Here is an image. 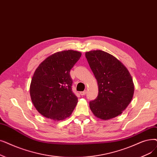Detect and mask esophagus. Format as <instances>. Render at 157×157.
<instances>
[{
	"label": "esophagus",
	"mask_w": 157,
	"mask_h": 157,
	"mask_svg": "<svg viewBox=\"0 0 157 157\" xmlns=\"http://www.w3.org/2000/svg\"><path fill=\"white\" fill-rule=\"evenodd\" d=\"M86 94V90H85V91H83V92H80V94H81V95H85Z\"/></svg>",
	"instance_id": "34e87169"
}]
</instances>
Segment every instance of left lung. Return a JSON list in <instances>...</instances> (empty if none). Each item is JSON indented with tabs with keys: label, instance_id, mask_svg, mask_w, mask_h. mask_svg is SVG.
Listing matches in <instances>:
<instances>
[{
	"label": "left lung",
	"instance_id": "obj_1",
	"mask_svg": "<svg viewBox=\"0 0 157 157\" xmlns=\"http://www.w3.org/2000/svg\"><path fill=\"white\" fill-rule=\"evenodd\" d=\"M85 56L98 84V95L90 102L95 117L108 120L122 113L133 98L134 85L127 68L112 54L96 50Z\"/></svg>",
	"mask_w": 157,
	"mask_h": 157
}]
</instances>
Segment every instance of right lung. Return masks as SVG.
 I'll use <instances>...</instances> for the list:
<instances>
[{
    "label": "right lung",
    "mask_w": 157,
    "mask_h": 157,
    "mask_svg": "<svg viewBox=\"0 0 157 157\" xmlns=\"http://www.w3.org/2000/svg\"><path fill=\"white\" fill-rule=\"evenodd\" d=\"M81 56L68 50L54 53L41 63L31 79L30 95L38 112L46 118L62 121L69 117L78 103L72 90L70 71Z\"/></svg>",
    "instance_id": "obj_1"
}]
</instances>
